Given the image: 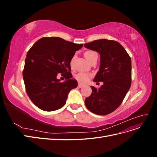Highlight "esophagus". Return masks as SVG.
<instances>
[{"label": "esophagus", "mask_w": 157, "mask_h": 157, "mask_svg": "<svg viewBox=\"0 0 157 157\" xmlns=\"http://www.w3.org/2000/svg\"><path fill=\"white\" fill-rule=\"evenodd\" d=\"M84 86V84H82V83H80V82H78V88H82Z\"/></svg>", "instance_id": "esophagus-1"}]
</instances>
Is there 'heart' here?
<instances>
[{"instance_id": "heart-1", "label": "heart", "mask_w": 157, "mask_h": 157, "mask_svg": "<svg viewBox=\"0 0 157 157\" xmlns=\"http://www.w3.org/2000/svg\"><path fill=\"white\" fill-rule=\"evenodd\" d=\"M94 54H96V53L94 51H87L85 52L84 56H85V58H86V59L88 61H89L90 57H91ZM73 62V58L71 59V62H70L71 66H72ZM90 77V75L87 74L86 73H83V72H80L75 75V78L77 79L78 81H79L80 82H83V83L86 82L89 80Z\"/></svg>"}]
</instances>
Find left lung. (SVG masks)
<instances>
[{
	"label": "left lung",
	"instance_id": "obj_1",
	"mask_svg": "<svg viewBox=\"0 0 157 157\" xmlns=\"http://www.w3.org/2000/svg\"><path fill=\"white\" fill-rule=\"evenodd\" d=\"M84 47L100 55V65L94 81L103 83L99 89L90 86L92 92L85 99V105L93 113L106 115L120 106L130 88L131 58L115 40H96L85 44Z\"/></svg>",
	"mask_w": 157,
	"mask_h": 157
}]
</instances>
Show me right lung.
I'll return each instance as SVG.
<instances>
[{"instance_id": "obj_1", "label": "right lung", "mask_w": 157, "mask_h": 157, "mask_svg": "<svg viewBox=\"0 0 157 157\" xmlns=\"http://www.w3.org/2000/svg\"><path fill=\"white\" fill-rule=\"evenodd\" d=\"M82 46L59 37H43L28 51L23 78L28 96L37 107L53 111L65 105L69 92L78 85L70 62ZM59 73L64 82L56 78Z\"/></svg>"}]
</instances>
